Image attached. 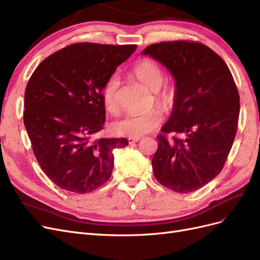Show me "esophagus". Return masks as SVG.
Instances as JSON below:
<instances>
[{
  "mask_svg": "<svg viewBox=\"0 0 260 260\" xmlns=\"http://www.w3.org/2000/svg\"><path fill=\"white\" fill-rule=\"evenodd\" d=\"M138 141H140V138H129V139H128V142H129V144L136 143V142H138Z\"/></svg>",
  "mask_w": 260,
  "mask_h": 260,
  "instance_id": "obj_1",
  "label": "esophagus"
}]
</instances>
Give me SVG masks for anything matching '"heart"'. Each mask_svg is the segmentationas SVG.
Instances as JSON below:
<instances>
[{
    "mask_svg": "<svg viewBox=\"0 0 260 260\" xmlns=\"http://www.w3.org/2000/svg\"><path fill=\"white\" fill-rule=\"evenodd\" d=\"M133 74L147 88L153 91L155 103L164 111H170L177 100L176 86L170 82H164L165 75L161 67L151 58L141 59L133 68ZM120 77L118 74L109 76L103 84L104 105L111 114L119 112L118 92ZM162 121V113L158 108H152L140 115H128L113 123V131L118 136L140 138L155 130Z\"/></svg>",
    "mask_w": 260,
    "mask_h": 260,
    "instance_id": "heart-1",
    "label": "heart"
}]
</instances>
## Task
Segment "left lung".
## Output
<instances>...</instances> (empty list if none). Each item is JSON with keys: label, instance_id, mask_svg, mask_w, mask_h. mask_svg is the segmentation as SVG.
Instances as JSON below:
<instances>
[{"label": "left lung", "instance_id": "obj_1", "mask_svg": "<svg viewBox=\"0 0 260 260\" xmlns=\"http://www.w3.org/2000/svg\"><path fill=\"white\" fill-rule=\"evenodd\" d=\"M175 77L177 100L168 122L157 136L154 176L177 193L199 190L222 170L237 135L240 95L224 60L205 44L164 41L143 52ZM183 133L184 139H168Z\"/></svg>", "mask_w": 260, "mask_h": 260}]
</instances>
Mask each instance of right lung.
<instances>
[{
	"instance_id": "1",
	"label": "right lung",
	"mask_w": 260,
	"mask_h": 260,
	"mask_svg": "<svg viewBox=\"0 0 260 260\" xmlns=\"http://www.w3.org/2000/svg\"><path fill=\"white\" fill-rule=\"evenodd\" d=\"M137 44H70L40 62L25 91L23 123L36 158L65 191L89 193L111 178L124 138L95 136L105 123L102 89Z\"/></svg>"
}]
</instances>
